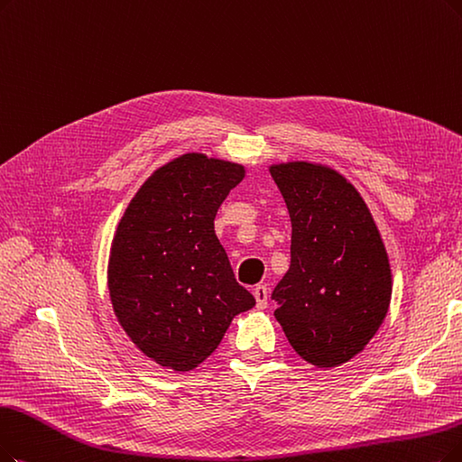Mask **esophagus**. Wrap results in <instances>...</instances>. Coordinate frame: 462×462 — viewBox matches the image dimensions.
<instances>
[{
  "instance_id": "esophagus-1",
  "label": "esophagus",
  "mask_w": 462,
  "mask_h": 462,
  "mask_svg": "<svg viewBox=\"0 0 462 462\" xmlns=\"http://www.w3.org/2000/svg\"><path fill=\"white\" fill-rule=\"evenodd\" d=\"M252 291H254L257 309H265L267 307V300H269V288H267V284H255Z\"/></svg>"
}]
</instances>
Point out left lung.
I'll return each instance as SVG.
<instances>
[{"mask_svg": "<svg viewBox=\"0 0 462 462\" xmlns=\"http://www.w3.org/2000/svg\"><path fill=\"white\" fill-rule=\"evenodd\" d=\"M291 219L290 269L274 319L303 360L336 367L370 343L389 310L391 265L375 221L341 174L310 162L271 167Z\"/></svg>", "mask_w": 462, "mask_h": 462, "instance_id": "8db88e82", "label": "left lung"}]
</instances>
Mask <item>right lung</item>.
<instances>
[{
  "mask_svg": "<svg viewBox=\"0 0 462 462\" xmlns=\"http://www.w3.org/2000/svg\"><path fill=\"white\" fill-rule=\"evenodd\" d=\"M243 178L241 164L181 155L153 172L119 221L107 267L117 320L174 372L208 358L231 320L255 305L214 233L219 205Z\"/></svg>",
  "mask_w": 462,
  "mask_h": 462,
  "instance_id": "right-lung-1",
  "label": "right lung"
}]
</instances>
